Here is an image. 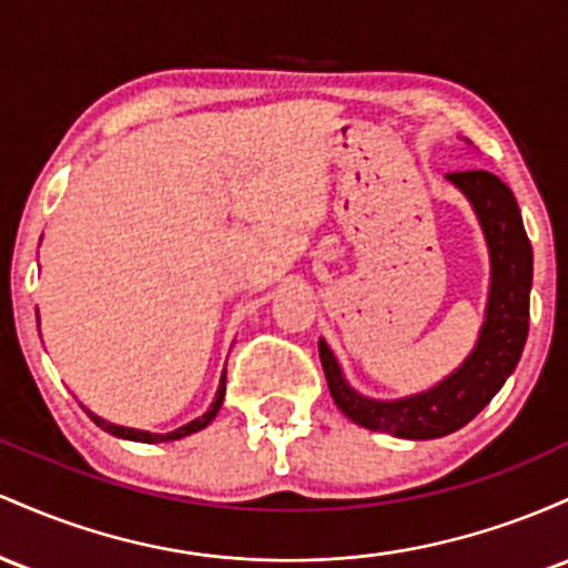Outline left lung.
I'll return each instance as SVG.
<instances>
[{
    "label": "left lung",
    "instance_id": "8db88e82",
    "mask_svg": "<svg viewBox=\"0 0 568 568\" xmlns=\"http://www.w3.org/2000/svg\"><path fill=\"white\" fill-rule=\"evenodd\" d=\"M456 184L473 203L490 257V290L486 322L473 354L448 378L422 394L403 399H369L343 378L335 354L318 341V359L327 375L335 405L354 424L403 439H435L462 429L505 386L528 335V295H531L534 254L513 190L490 171H454Z\"/></svg>",
    "mask_w": 568,
    "mask_h": 568
}]
</instances>
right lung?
I'll return each mask as SVG.
<instances>
[{"instance_id": "obj_1", "label": "right lung", "mask_w": 568, "mask_h": 568, "mask_svg": "<svg viewBox=\"0 0 568 568\" xmlns=\"http://www.w3.org/2000/svg\"><path fill=\"white\" fill-rule=\"evenodd\" d=\"M225 378H227V375L222 373V378H220V388H216L214 403H212V407H209L206 413H203L201 418H195V422L184 424V426H180V429H174V432H165V435H152V432L129 429V426H118V424L104 422V418H99V416H95V413H91V410H85V413H88V416L93 418V424H95V426H101V429L110 432V435H114V437L136 439V443H169V439H180V437L193 435V432H201L203 426H209V424L214 422V416H216V413H220V407H222V399H225Z\"/></svg>"}]
</instances>
